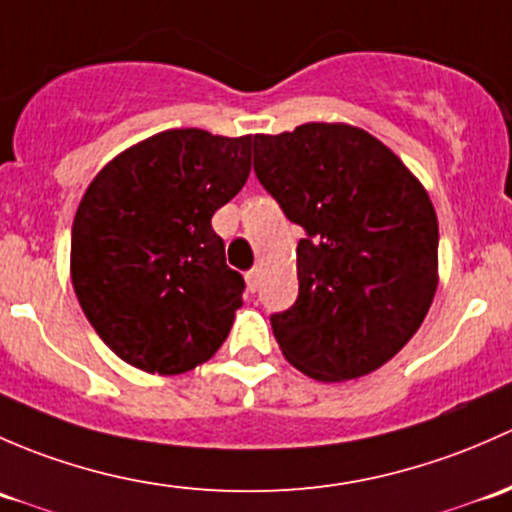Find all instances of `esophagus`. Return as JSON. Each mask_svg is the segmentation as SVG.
I'll return each instance as SVG.
<instances>
[{
  "label": "esophagus",
  "mask_w": 512,
  "mask_h": 512,
  "mask_svg": "<svg viewBox=\"0 0 512 512\" xmlns=\"http://www.w3.org/2000/svg\"><path fill=\"white\" fill-rule=\"evenodd\" d=\"M258 278H261V268H251V271H246V286H249L251 293L258 291Z\"/></svg>",
  "instance_id": "obj_1"
}]
</instances>
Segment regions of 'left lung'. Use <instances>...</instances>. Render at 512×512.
I'll list each match as a JSON object with an SVG mask.
<instances>
[{"instance_id":"obj_1","label":"left lung","mask_w":512,"mask_h":512,"mask_svg":"<svg viewBox=\"0 0 512 512\" xmlns=\"http://www.w3.org/2000/svg\"><path fill=\"white\" fill-rule=\"evenodd\" d=\"M258 182L298 241V298L271 315L278 347L318 382L370 374L424 323L439 283V221L421 182L345 123L256 135Z\"/></svg>"}]
</instances>
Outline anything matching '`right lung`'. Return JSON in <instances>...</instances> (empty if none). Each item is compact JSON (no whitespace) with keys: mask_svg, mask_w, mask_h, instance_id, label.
Returning <instances> with one entry per match:
<instances>
[{"mask_svg":"<svg viewBox=\"0 0 512 512\" xmlns=\"http://www.w3.org/2000/svg\"><path fill=\"white\" fill-rule=\"evenodd\" d=\"M251 135L165 130L110 160L71 231V281L100 340L128 365L182 374L219 350L244 278L212 229L251 172Z\"/></svg>","mask_w":512,"mask_h":512,"instance_id":"1","label":"right lung"}]
</instances>
